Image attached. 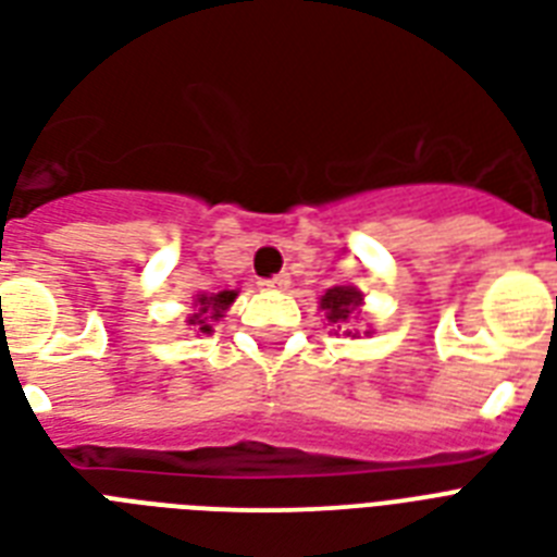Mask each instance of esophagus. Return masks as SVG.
I'll return each mask as SVG.
<instances>
[{
    "instance_id": "1",
    "label": "esophagus",
    "mask_w": 557,
    "mask_h": 557,
    "mask_svg": "<svg viewBox=\"0 0 557 557\" xmlns=\"http://www.w3.org/2000/svg\"><path fill=\"white\" fill-rule=\"evenodd\" d=\"M288 283H292V280H288V274H274V277L262 280L260 286H265V288H288Z\"/></svg>"
}]
</instances>
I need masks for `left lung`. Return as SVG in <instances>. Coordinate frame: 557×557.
Segmentation results:
<instances>
[{
	"label": "left lung",
	"mask_w": 557,
	"mask_h": 557,
	"mask_svg": "<svg viewBox=\"0 0 557 557\" xmlns=\"http://www.w3.org/2000/svg\"><path fill=\"white\" fill-rule=\"evenodd\" d=\"M361 304H364V295L356 286L326 288V295L321 297L326 326H332V332H344V335L356 338L358 332L352 330V323H358V318H361ZM364 335H370V332H364Z\"/></svg>",
	"instance_id": "1"
}]
</instances>
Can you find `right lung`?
Returning a JSON list of instances; mask_svg holds the SVG:
<instances>
[{
	"label": "right lung",
	"instance_id": "obj_1",
	"mask_svg": "<svg viewBox=\"0 0 557 557\" xmlns=\"http://www.w3.org/2000/svg\"><path fill=\"white\" fill-rule=\"evenodd\" d=\"M236 300V292H219V295H196L193 300V312L187 318V326L193 332H213V323L225 318L227 306Z\"/></svg>",
	"mask_w": 557,
	"mask_h": 557
}]
</instances>
